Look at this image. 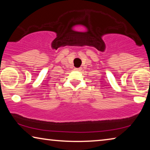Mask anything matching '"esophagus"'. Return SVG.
I'll return each instance as SVG.
<instances>
[{
    "label": "esophagus",
    "mask_w": 150,
    "mask_h": 150,
    "mask_svg": "<svg viewBox=\"0 0 150 150\" xmlns=\"http://www.w3.org/2000/svg\"><path fill=\"white\" fill-rule=\"evenodd\" d=\"M75 70H76V71H80L81 70V68H75Z\"/></svg>",
    "instance_id": "esophagus-1"
}]
</instances>
